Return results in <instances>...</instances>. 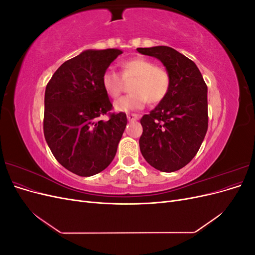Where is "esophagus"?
I'll return each mask as SVG.
<instances>
[{
  "label": "esophagus",
  "instance_id": "34e87169",
  "mask_svg": "<svg viewBox=\"0 0 255 255\" xmlns=\"http://www.w3.org/2000/svg\"><path fill=\"white\" fill-rule=\"evenodd\" d=\"M127 117H128V121H135V120H137L138 118H139V115H137V114H128Z\"/></svg>",
  "mask_w": 255,
  "mask_h": 255
}]
</instances>
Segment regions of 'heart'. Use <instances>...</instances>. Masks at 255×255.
Wrapping results in <instances>:
<instances>
[{
	"mask_svg": "<svg viewBox=\"0 0 255 255\" xmlns=\"http://www.w3.org/2000/svg\"><path fill=\"white\" fill-rule=\"evenodd\" d=\"M120 76L114 70H106L102 75V87L106 95L117 99L123 88V81L133 80L129 85L130 94L115 102L117 112L128 113L142 110L146 102L157 104L167 97L171 86V76L166 68L156 66L154 61L135 57L120 64Z\"/></svg>",
	"mask_w": 255,
	"mask_h": 255,
	"instance_id": "b5f03b06",
	"label": "heart"
}]
</instances>
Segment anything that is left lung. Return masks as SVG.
I'll return each instance as SVG.
<instances>
[{"mask_svg":"<svg viewBox=\"0 0 255 255\" xmlns=\"http://www.w3.org/2000/svg\"><path fill=\"white\" fill-rule=\"evenodd\" d=\"M156 57L171 76L167 97L140 119L142 156L157 170L173 172L196 156L207 132V86L194 61L172 48H137Z\"/></svg>","mask_w":255,"mask_h":255,"instance_id":"1","label":"left lung"}]
</instances>
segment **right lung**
I'll use <instances>...</instances> for the list:
<instances>
[{
	"instance_id": "right-lung-1",
	"label": "right lung",
	"mask_w": 255,
	"mask_h": 255,
	"mask_svg": "<svg viewBox=\"0 0 255 255\" xmlns=\"http://www.w3.org/2000/svg\"><path fill=\"white\" fill-rule=\"evenodd\" d=\"M122 51L87 50L61 65L44 94L43 133L54 157L69 171L91 176L103 171L117 152L128 119L111 113L102 75ZM109 116L102 121V115Z\"/></svg>"
}]
</instances>
